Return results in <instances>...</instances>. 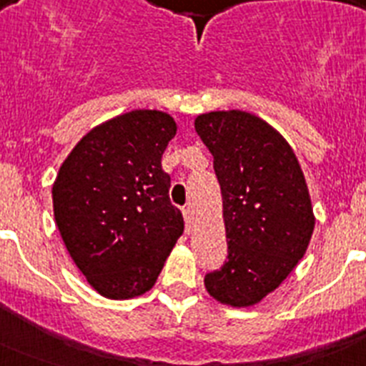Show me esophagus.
<instances>
[{
    "label": "esophagus",
    "instance_id": "obj_1",
    "mask_svg": "<svg viewBox=\"0 0 366 366\" xmlns=\"http://www.w3.org/2000/svg\"><path fill=\"white\" fill-rule=\"evenodd\" d=\"M183 216H185V229H187V232H190V231H192V223H194V216H192V211H190V207L183 209Z\"/></svg>",
    "mask_w": 366,
    "mask_h": 366
}]
</instances>
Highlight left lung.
<instances>
[{"mask_svg": "<svg viewBox=\"0 0 366 366\" xmlns=\"http://www.w3.org/2000/svg\"><path fill=\"white\" fill-rule=\"evenodd\" d=\"M194 128L214 157L227 260L205 274L209 295L247 308L274 292L312 240L315 216L293 148L253 113H202Z\"/></svg>", "mask_w": 366, "mask_h": 366, "instance_id": "8db88e82", "label": "left lung"}]
</instances>
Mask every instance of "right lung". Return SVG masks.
<instances>
[{
	"label": "right lung",
	"instance_id": "add662e5",
	"mask_svg": "<svg viewBox=\"0 0 366 366\" xmlns=\"http://www.w3.org/2000/svg\"><path fill=\"white\" fill-rule=\"evenodd\" d=\"M177 126L159 109H134L95 126L53 185L58 231L89 286L134 299L155 284L185 223L161 167Z\"/></svg>",
	"mask_w": 366,
	"mask_h": 366
}]
</instances>
